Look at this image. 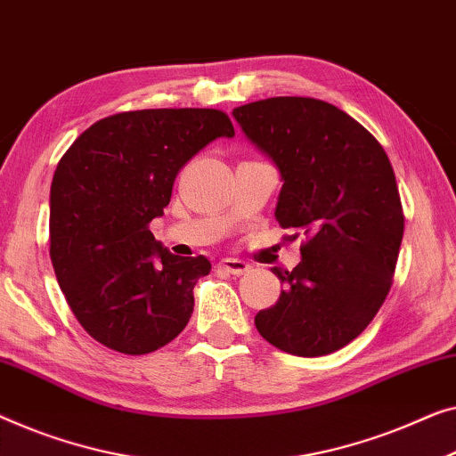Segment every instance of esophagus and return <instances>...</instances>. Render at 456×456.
<instances>
[{"label":"esophagus","instance_id":"1","mask_svg":"<svg viewBox=\"0 0 456 456\" xmlns=\"http://www.w3.org/2000/svg\"><path fill=\"white\" fill-rule=\"evenodd\" d=\"M220 267L224 269V272H228V273H232V275H242V273H247L248 269H250V265L247 261H240V259H222L220 261Z\"/></svg>","mask_w":456,"mask_h":456}]
</instances>
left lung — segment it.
I'll use <instances>...</instances> for the list:
<instances>
[{
	"label": "left lung",
	"instance_id": "1",
	"mask_svg": "<svg viewBox=\"0 0 456 456\" xmlns=\"http://www.w3.org/2000/svg\"><path fill=\"white\" fill-rule=\"evenodd\" d=\"M242 134L280 170L275 220L288 240L305 239L286 289L255 316L281 352L316 358L354 341L393 283L403 209L387 151L333 104L275 96L234 109Z\"/></svg>",
	"mask_w": 456,
	"mask_h": 456
}]
</instances>
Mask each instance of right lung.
Listing matches in <instances>:
<instances>
[{
  "instance_id": "add662e5",
  "label": "right lung",
  "mask_w": 456,
  "mask_h": 456,
  "mask_svg": "<svg viewBox=\"0 0 456 456\" xmlns=\"http://www.w3.org/2000/svg\"><path fill=\"white\" fill-rule=\"evenodd\" d=\"M216 109H148L101 118L71 143L51 183L49 240L57 281L90 338L115 352H156L191 319L206 256L173 255L150 232L179 170L217 137Z\"/></svg>"
}]
</instances>
